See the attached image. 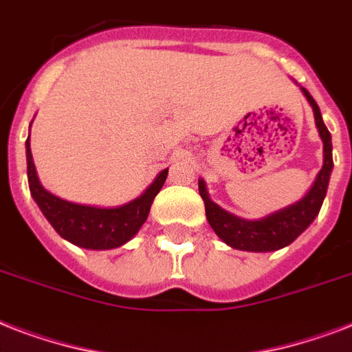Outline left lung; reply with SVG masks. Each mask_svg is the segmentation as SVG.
<instances>
[{
    "instance_id": "1",
    "label": "left lung",
    "mask_w": 352,
    "mask_h": 352,
    "mask_svg": "<svg viewBox=\"0 0 352 352\" xmlns=\"http://www.w3.org/2000/svg\"><path fill=\"white\" fill-rule=\"evenodd\" d=\"M301 91L312 106L316 127L323 140V166L318 173L316 181L312 184L311 192L307 193L305 197L296 204H290L287 208L263 217V219L246 221L228 214L226 210L217 206L214 201H210L204 181H199V193L204 201L206 219H208L215 234L232 248L248 252L279 250V248L290 245L301 232H305L307 226L311 225L314 217L320 214L323 199L327 193L329 177L333 171V144H331V133L323 124L322 113H320L316 100L312 98L307 89Z\"/></svg>"
}]
</instances>
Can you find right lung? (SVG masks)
Returning a JSON list of instances; mask_svg holds the SVG:
<instances>
[{"label": "right lung", "instance_id": "1", "mask_svg": "<svg viewBox=\"0 0 352 352\" xmlns=\"http://www.w3.org/2000/svg\"><path fill=\"white\" fill-rule=\"evenodd\" d=\"M27 177H29L30 195L52 228L63 239L89 250H109L127 243L140 230L144 221L148 219L155 195L160 192L168 177V170L160 171L153 184L140 197L118 208H96V206L74 204L43 190L36 175L30 144L27 138Z\"/></svg>", "mask_w": 352, "mask_h": 352}]
</instances>
